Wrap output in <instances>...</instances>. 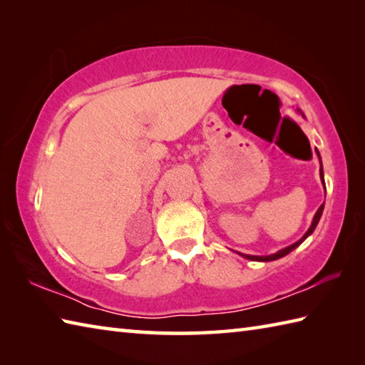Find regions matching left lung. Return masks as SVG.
Here are the masks:
<instances>
[{
	"label": "left lung",
	"instance_id": "1",
	"mask_svg": "<svg viewBox=\"0 0 365 365\" xmlns=\"http://www.w3.org/2000/svg\"><path fill=\"white\" fill-rule=\"evenodd\" d=\"M317 150V149H315ZM317 155H319V160H320V153H319V150H317ZM320 166H322V160H320ZM320 177H322V183L324 185V178H323V166L320 168ZM323 208H324V204H322L320 205V208L319 210H317V213H315V216H314V220H312V224H311V227L307 229V232L304 235H302V238H299L297 243H293V245H290V246H287V247H284V250H281V251H277L276 254H271V255H250V254H242V252H238L240 255H243L245 259H250V260H255V262H271V260H277V259H281V257H284V255H287L289 252H292L294 247L297 246H299L302 242H304V240L312 234V232L315 230V227H317V224H319V221H320V218H322V213H323Z\"/></svg>",
	"mask_w": 365,
	"mask_h": 365
}]
</instances>
